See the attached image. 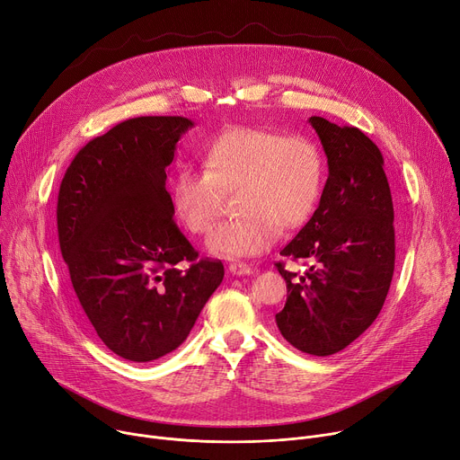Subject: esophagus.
Segmentation results:
<instances>
[{"mask_svg": "<svg viewBox=\"0 0 460 460\" xmlns=\"http://www.w3.org/2000/svg\"><path fill=\"white\" fill-rule=\"evenodd\" d=\"M227 270L233 275H250V273H253V268L250 264H246V262H231L227 266Z\"/></svg>", "mask_w": 460, "mask_h": 460, "instance_id": "1", "label": "esophagus"}]
</instances>
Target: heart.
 I'll return each instance as SVG.
<instances>
[{
  "label": "heart",
  "mask_w": 460,
  "mask_h": 460,
  "mask_svg": "<svg viewBox=\"0 0 460 460\" xmlns=\"http://www.w3.org/2000/svg\"><path fill=\"white\" fill-rule=\"evenodd\" d=\"M201 161L205 172L177 170L172 205L190 233L207 234L222 214V194L236 190V217L207 240L208 252L226 259L259 255L271 248L281 227L303 226L323 189L325 164L318 144L279 129H226L201 147Z\"/></svg>",
  "instance_id": "b5f03b06"
}]
</instances>
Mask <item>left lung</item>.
<instances>
[{
  "label": "left lung",
  "mask_w": 460,
  "mask_h": 460,
  "mask_svg": "<svg viewBox=\"0 0 460 460\" xmlns=\"http://www.w3.org/2000/svg\"><path fill=\"white\" fill-rule=\"evenodd\" d=\"M329 177L313 218L281 250L309 261L303 275L275 262L287 303L275 314L281 334L303 353L327 357L348 348L383 309L395 261L394 205L379 147L360 129L311 116Z\"/></svg>",
  "instance_id": "left-lung-1"
}]
</instances>
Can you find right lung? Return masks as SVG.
<instances>
[{
  "label": "right lung",
  "mask_w": 460,
  "mask_h": 460,
  "mask_svg": "<svg viewBox=\"0 0 460 460\" xmlns=\"http://www.w3.org/2000/svg\"><path fill=\"white\" fill-rule=\"evenodd\" d=\"M182 116L121 121L83 146L57 199L58 246L81 309L121 358L179 348L224 279L173 220L166 168L192 128Z\"/></svg>",
  "instance_id": "right-lung-1"
}]
</instances>
